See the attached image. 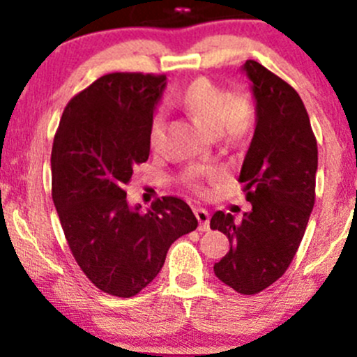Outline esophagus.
Returning <instances> with one entry per match:
<instances>
[{"instance_id": "obj_1", "label": "esophagus", "mask_w": 357, "mask_h": 357, "mask_svg": "<svg viewBox=\"0 0 357 357\" xmlns=\"http://www.w3.org/2000/svg\"><path fill=\"white\" fill-rule=\"evenodd\" d=\"M195 215L197 219H199V229L200 231H208V222H211V215H208V212L205 211V208H195Z\"/></svg>"}]
</instances>
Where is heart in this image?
I'll use <instances>...</instances> for the list:
<instances>
[{"mask_svg":"<svg viewBox=\"0 0 357 357\" xmlns=\"http://www.w3.org/2000/svg\"><path fill=\"white\" fill-rule=\"evenodd\" d=\"M181 107L195 119L211 135H226L229 138L242 136L250 129L254 112L247 98L233 95L222 86L215 84L207 77H199L190 82L179 93ZM164 119L162 115H153L149 128V143L152 150H158L164 142ZM204 174L200 169L188 171V179L197 183V178ZM197 186V185H195Z\"/></svg>","mask_w":357,"mask_h":357,"instance_id":"1","label":"heart"}]
</instances>
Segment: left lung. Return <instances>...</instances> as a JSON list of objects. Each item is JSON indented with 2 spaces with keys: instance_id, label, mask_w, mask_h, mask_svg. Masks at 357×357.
Here are the masks:
<instances>
[{
  "instance_id": "1",
  "label": "left lung",
  "mask_w": 357,
  "mask_h": 357,
  "mask_svg": "<svg viewBox=\"0 0 357 357\" xmlns=\"http://www.w3.org/2000/svg\"><path fill=\"white\" fill-rule=\"evenodd\" d=\"M242 70L255 98V131L238 181L252 204L236 221L218 211L211 228L225 233L229 252L214 264L225 285L254 295L282 278L314 207L318 145L307 110L290 84L255 60Z\"/></svg>"
}]
</instances>
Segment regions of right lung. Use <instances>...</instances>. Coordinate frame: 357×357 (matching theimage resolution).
<instances>
[{
  "label": "right lung",
  "mask_w": 357,
  "mask_h": 357,
  "mask_svg": "<svg viewBox=\"0 0 357 357\" xmlns=\"http://www.w3.org/2000/svg\"><path fill=\"white\" fill-rule=\"evenodd\" d=\"M165 75L114 72L67 103L52 150V195L72 255L89 282L115 297L139 294L169 247L199 221L185 200L129 205L132 169L149 160V128Z\"/></svg>",
  "instance_id": "right-lung-1"
}]
</instances>
